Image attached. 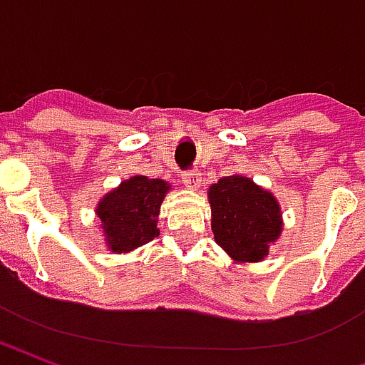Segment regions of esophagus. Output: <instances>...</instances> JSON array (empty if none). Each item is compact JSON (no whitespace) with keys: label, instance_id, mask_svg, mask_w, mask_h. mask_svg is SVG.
Here are the masks:
<instances>
[{"label":"esophagus","instance_id":"34e87169","mask_svg":"<svg viewBox=\"0 0 365 365\" xmlns=\"http://www.w3.org/2000/svg\"><path fill=\"white\" fill-rule=\"evenodd\" d=\"M182 182L183 185H185V187H190V190H199V185H201V174H199L197 170L183 172Z\"/></svg>","mask_w":365,"mask_h":365}]
</instances>
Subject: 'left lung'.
Listing matches in <instances>:
<instances>
[{"mask_svg":"<svg viewBox=\"0 0 365 365\" xmlns=\"http://www.w3.org/2000/svg\"><path fill=\"white\" fill-rule=\"evenodd\" d=\"M215 240L235 262H260L282 235V209L269 191L227 175L209 187Z\"/></svg>","mask_w":365,"mask_h":365,"instance_id":"1","label":"left lung"}]
</instances>
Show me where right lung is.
I'll list each match as a JSON object with an SVG mask.
<instances>
[{
    "mask_svg": "<svg viewBox=\"0 0 365 365\" xmlns=\"http://www.w3.org/2000/svg\"><path fill=\"white\" fill-rule=\"evenodd\" d=\"M168 190L164 180L133 175L99 201L96 213L111 252H130L158 237L156 222Z\"/></svg>",
    "mask_w": 365,
    "mask_h": 365,
    "instance_id": "obj_1",
    "label": "right lung"
}]
</instances>
